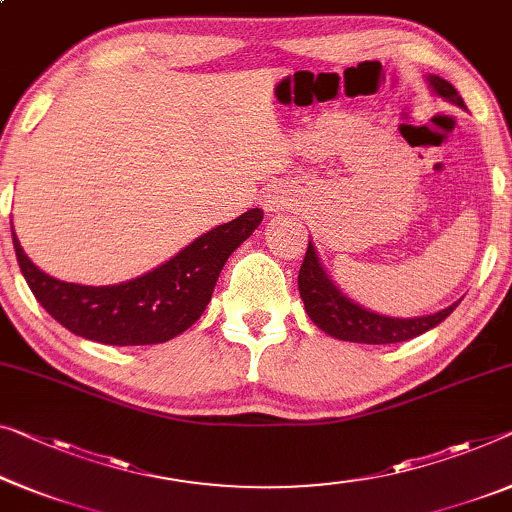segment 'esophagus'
Returning a JSON list of instances; mask_svg holds the SVG:
<instances>
[{
    "instance_id": "34e87169",
    "label": "esophagus",
    "mask_w": 512,
    "mask_h": 512,
    "mask_svg": "<svg viewBox=\"0 0 512 512\" xmlns=\"http://www.w3.org/2000/svg\"><path fill=\"white\" fill-rule=\"evenodd\" d=\"M289 202H292L289 200V193L282 186H273L266 190V195H264L266 211H282L289 207Z\"/></svg>"
}]
</instances>
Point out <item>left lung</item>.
Segmentation results:
<instances>
[{"label":"left lung","mask_w":512,"mask_h":512,"mask_svg":"<svg viewBox=\"0 0 512 512\" xmlns=\"http://www.w3.org/2000/svg\"><path fill=\"white\" fill-rule=\"evenodd\" d=\"M427 85H430L432 94L464 110L462 96L457 94L451 82L439 78V75H427ZM299 292L305 312L317 324V329L329 333L331 338L363 342V345H393V342L418 338V335L444 322L460 303L455 301L448 308L423 317L379 315V312L363 308V305H358L340 292V287L326 273L317 248L312 246V239L308 241V250H305V259L299 271Z\"/></svg>","instance_id":"1"}]
</instances>
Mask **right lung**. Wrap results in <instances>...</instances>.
I'll return each mask as SVG.
<instances>
[{"label": "right lung", "mask_w": 512, "mask_h": 512, "mask_svg": "<svg viewBox=\"0 0 512 512\" xmlns=\"http://www.w3.org/2000/svg\"><path fill=\"white\" fill-rule=\"evenodd\" d=\"M264 211L218 225L165 264L119 285H78L48 276L25 255L11 225L20 271L50 317L85 340L114 347L158 345L177 338L202 317L223 266L262 223Z\"/></svg>", "instance_id": "add662e5"}]
</instances>
